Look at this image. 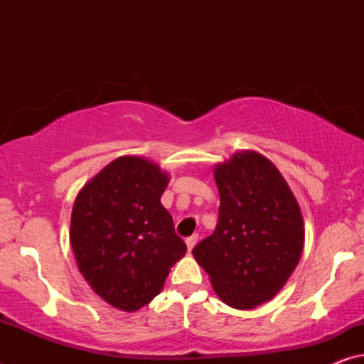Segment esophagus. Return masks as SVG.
Wrapping results in <instances>:
<instances>
[{
	"label": "esophagus",
	"mask_w": 364,
	"mask_h": 364,
	"mask_svg": "<svg viewBox=\"0 0 364 364\" xmlns=\"http://www.w3.org/2000/svg\"><path fill=\"white\" fill-rule=\"evenodd\" d=\"M197 239H199V236H197V234H193V236H189V237L186 239V247H188L189 252L194 249V245L197 244Z\"/></svg>",
	"instance_id": "34e87169"
}]
</instances>
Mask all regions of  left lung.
I'll list each match as a JSON object with an SVG mask.
<instances>
[{
    "label": "left lung",
    "instance_id": "obj_1",
    "mask_svg": "<svg viewBox=\"0 0 364 364\" xmlns=\"http://www.w3.org/2000/svg\"><path fill=\"white\" fill-rule=\"evenodd\" d=\"M213 176L218 223L193 255L226 305L250 310L273 299L299 264L304 217L284 176L260 152H236L215 165Z\"/></svg>",
    "mask_w": 364,
    "mask_h": 364
}]
</instances>
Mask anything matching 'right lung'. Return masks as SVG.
Returning a JSON list of instances; mask_svg holds the SVG:
<instances>
[{"label":"right lung","mask_w":364,"mask_h":364,"mask_svg":"<svg viewBox=\"0 0 364 364\" xmlns=\"http://www.w3.org/2000/svg\"><path fill=\"white\" fill-rule=\"evenodd\" d=\"M170 175L152 160L122 156L78 191L70 244L93 292L122 311H136L160 294L170 268L186 254L162 205Z\"/></svg>","instance_id":"right-lung-1"}]
</instances>
